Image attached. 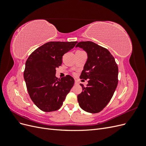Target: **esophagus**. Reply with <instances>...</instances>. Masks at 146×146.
<instances>
[{"mask_svg":"<svg viewBox=\"0 0 146 146\" xmlns=\"http://www.w3.org/2000/svg\"><path fill=\"white\" fill-rule=\"evenodd\" d=\"M78 83H79V82L78 80H75V84H76V85H78Z\"/></svg>","mask_w":146,"mask_h":146,"instance_id":"34e87169","label":"esophagus"}]
</instances>
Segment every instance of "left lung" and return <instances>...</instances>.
I'll return each instance as SVG.
<instances>
[{
	"instance_id": "left-lung-1",
	"label": "left lung",
	"mask_w": 146,
	"mask_h": 146,
	"mask_svg": "<svg viewBox=\"0 0 146 146\" xmlns=\"http://www.w3.org/2000/svg\"><path fill=\"white\" fill-rule=\"evenodd\" d=\"M77 47L88 55L80 77L88 79V83L86 86L80 84L83 91L77 96L79 106L86 112L99 113L109 103L117 86V64L108 50L93 42H79Z\"/></svg>"
}]
</instances>
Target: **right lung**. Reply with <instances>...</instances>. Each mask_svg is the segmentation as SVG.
Instances as JSON below:
<instances>
[{"mask_svg":"<svg viewBox=\"0 0 146 146\" xmlns=\"http://www.w3.org/2000/svg\"><path fill=\"white\" fill-rule=\"evenodd\" d=\"M77 41L47 42L34 50L26 61L24 77L33 103L45 112L61 108L71 90L74 79L67 75L58 79L56 68L62 64L63 56L74 47Z\"/></svg>","mask_w":146,"mask_h":146,"instance_id":"add662e5","label":"right lung"}]
</instances>
